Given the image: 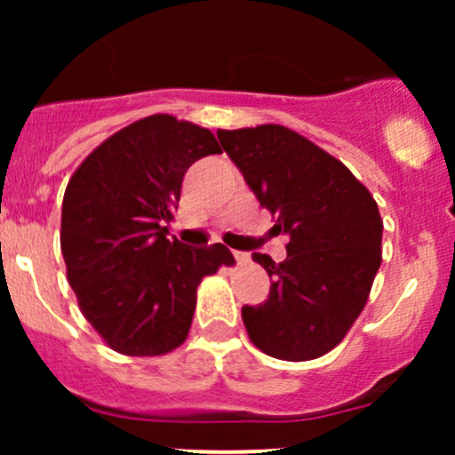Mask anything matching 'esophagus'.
I'll use <instances>...</instances> for the list:
<instances>
[{"label":"esophagus","mask_w":455,"mask_h":455,"mask_svg":"<svg viewBox=\"0 0 455 455\" xmlns=\"http://www.w3.org/2000/svg\"><path fill=\"white\" fill-rule=\"evenodd\" d=\"M233 254H235V260H237L239 265H245L250 260V257L245 252H233Z\"/></svg>","instance_id":"esophagus-1"}]
</instances>
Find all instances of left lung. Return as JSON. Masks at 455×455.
<instances>
[{
	"instance_id": "obj_1",
	"label": "left lung",
	"mask_w": 455,
	"mask_h": 455,
	"mask_svg": "<svg viewBox=\"0 0 455 455\" xmlns=\"http://www.w3.org/2000/svg\"><path fill=\"white\" fill-rule=\"evenodd\" d=\"M222 149L289 235L286 259H252L269 274L265 304L243 306L265 355L307 362L331 351L362 315L380 267L383 220L374 196L340 160L278 124L218 130Z\"/></svg>"
}]
</instances>
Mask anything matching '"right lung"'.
I'll return each mask as SVG.
<instances>
[{
	"mask_svg": "<svg viewBox=\"0 0 455 455\" xmlns=\"http://www.w3.org/2000/svg\"><path fill=\"white\" fill-rule=\"evenodd\" d=\"M220 154L207 128L149 115L81 162L61 203V254L78 307L113 351L154 357L181 347L196 289L233 265L222 243L190 248L166 222L192 162Z\"/></svg>",
	"mask_w": 455,
	"mask_h": 455,
	"instance_id": "add662e5",
	"label": "right lung"
}]
</instances>
